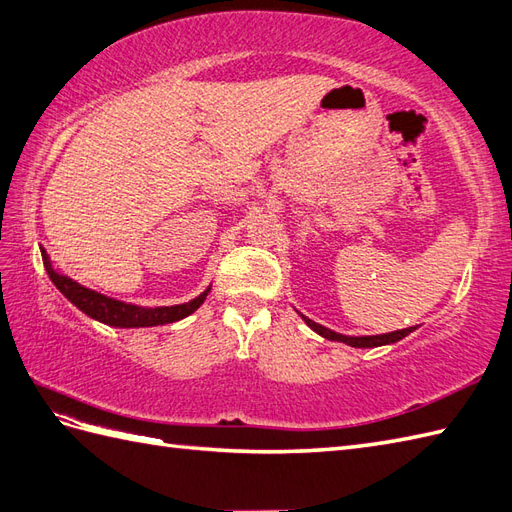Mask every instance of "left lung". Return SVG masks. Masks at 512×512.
Segmentation results:
<instances>
[{"label": "left lung", "mask_w": 512, "mask_h": 512, "mask_svg": "<svg viewBox=\"0 0 512 512\" xmlns=\"http://www.w3.org/2000/svg\"><path fill=\"white\" fill-rule=\"evenodd\" d=\"M299 313V310H297ZM299 317L304 319L306 326L310 330H315L319 336H323V339L328 341H339V343H345L350 347H380V345H391V343H397L402 341L404 336H408L410 332H415L417 326H410V328H404V330H395V332H386V334H371V336H347V334H341V332H334L326 326H321V323L308 319L306 315L299 313Z\"/></svg>", "instance_id": "left-lung-1"}]
</instances>
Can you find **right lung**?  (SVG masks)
I'll use <instances>...</instances> for the list:
<instances>
[{
    "mask_svg": "<svg viewBox=\"0 0 512 512\" xmlns=\"http://www.w3.org/2000/svg\"><path fill=\"white\" fill-rule=\"evenodd\" d=\"M41 256H43L47 276L54 282L56 289L65 295L73 306L80 308L84 315H89L99 323H106L110 328H152V326H165V323L180 321L184 317L193 315L195 310L204 304L206 295L210 293V286H213L208 284V289L204 293H199L195 299H191V302L176 304V306L147 308V306L121 302V299L108 297L93 289H86V286H82L80 282L65 276V273L56 271L45 249H41Z\"/></svg>",
    "mask_w": 512,
    "mask_h": 512,
    "instance_id": "add662e5",
    "label": "right lung"
}]
</instances>
